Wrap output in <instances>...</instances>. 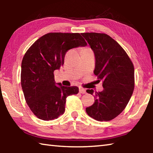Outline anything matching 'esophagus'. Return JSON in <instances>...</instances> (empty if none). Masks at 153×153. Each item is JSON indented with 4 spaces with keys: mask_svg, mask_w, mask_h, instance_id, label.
<instances>
[{
    "mask_svg": "<svg viewBox=\"0 0 153 153\" xmlns=\"http://www.w3.org/2000/svg\"><path fill=\"white\" fill-rule=\"evenodd\" d=\"M79 92L80 93H82V94H86V90H85L84 88H83L79 87Z\"/></svg>",
    "mask_w": 153,
    "mask_h": 153,
    "instance_id": "esophagus-1",
    "label": "esophagus"
}]
</instances>
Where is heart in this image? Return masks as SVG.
<instances>
[{
  "mask_svg": "<svg viewBox=\"0 0 153 153\" xmlns=\"http://www.w3.org/2000/svg\"><path fill=\"white\" fill-rule=\"evenodd\" d=\"M85 49H89V48H85Z\"/></svg>",
  "mask_w": 153,
  "mask_h": 153,
  "instance_id": "obj_1",
  "label": "heart"
}]
</instances>
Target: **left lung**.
<instances>
[{
	"label": "left lung",
	"mask_w": 153,
	"mask_h": 153,
	"mask_svg": "<svg viewBox=\"0 0 153 153\" xmlns=\"http://www.w3.org/2000/svg\"><path fill=\"white\" fill-rule=\"evenodd\" d=\"M94 51V74L102 81L103 90L95 92L94 103L86 108L88 115L108 121L120 115L128 105L134 89V67L124 49L106 33H82ZM94 94L93 90H87Z\"/></svg>",
	"instance_id": "8db88e82"
}]
</instances>
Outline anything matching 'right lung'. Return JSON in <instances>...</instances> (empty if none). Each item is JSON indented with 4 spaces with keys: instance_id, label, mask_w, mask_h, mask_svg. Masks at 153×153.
<instances>
[{
    "instance_id": "obj_1",
    "label": "right lung",
    "mask_w": 153,
    "mask_h": 153,
    "mask_svg": "<svg viewBox=\"0 0 153 153\" xmlns=\"http://www.w3.org/2000/svg\"><path fill=\"white\" fill-rule=\"evenodd\" d=\"M87 43L79 33H46L30 46L23 58L21 84L30 110L38 119H57L65 112L66 98L77 94V86L55 85L54 71L63 65L67 51Z\"/></svg>"
}]
</instances>
